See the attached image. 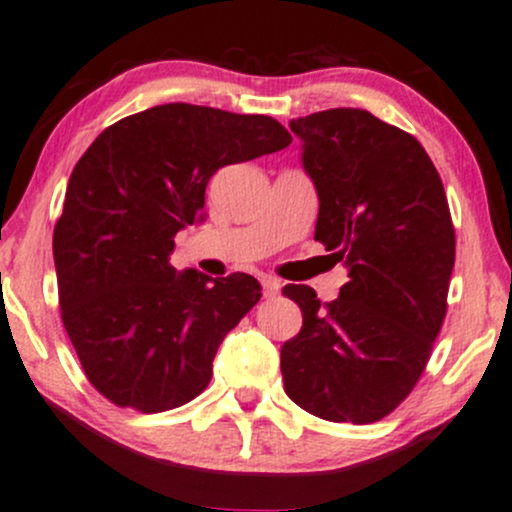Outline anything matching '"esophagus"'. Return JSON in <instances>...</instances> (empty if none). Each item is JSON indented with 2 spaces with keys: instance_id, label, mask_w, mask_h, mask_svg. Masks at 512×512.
<instances>
[{
  "instance_id": "1",
  "label": "esophagus",
  "mask_w": 512,
  "mask_h": 512,
  "mask_svg": "<svg viewBox=\"0 0 512 512\" xmlns=\"http://www.w3.org/2000/svg\"><path fill=\"white\" fill-rule=\"evenodd\" d=\"M261 287H263V297H266V300H271V297H275L280 292V280L278 278H273V275H263L261 278Z\"/></svg>"
}]
</instances>
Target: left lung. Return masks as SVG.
Masks as SVG:
<instances>
[{"label": "left lung", "instance_id": "obj_1", "mask_svg": "<svg viewBox=\"0 0 512 512\" xmlns=\"http://www.w3.org/2000/svg\"><path fill=\"white\" fill-rule=\"evenodd\" d=\"M319 193L314 239L348 266L333 302L285 285L302 329L283 343L285 392L331 423L389 416L426 370L447 314L455 227L421 142L363 108L290 120Z\"/></svg>", "mask_w": 512, "mask_h": 512}]
</instances>
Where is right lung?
Returning <instances> with one entry per match:
<instances>
[{"label":"right lung","instance_id":"obj_1","mask_svg":"<svg viewBox=\"0 0 512 512\" xmlns=\"http://www.w3.org/2000/svg\"><path fill=\"white\" fill-rule=\"evenodd\" d=\"M290 142L271 116L164 103L108 125L82 154L53 232L57 297L86 380L111 404L159 413L208 387L261 285L176 275L174 237L198 220L217 169Z\"/></svg>","mask_w":512,"mask_h":512}]
</instances>
